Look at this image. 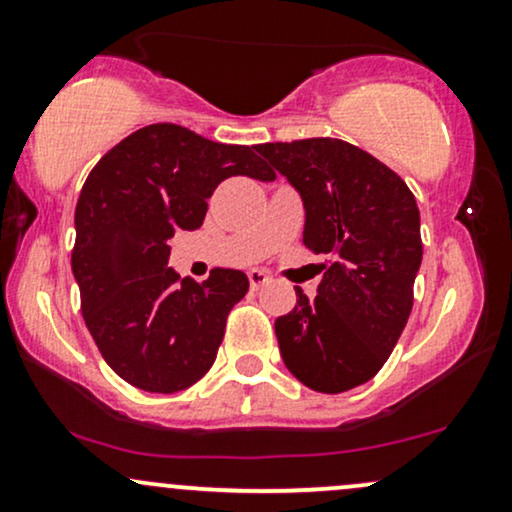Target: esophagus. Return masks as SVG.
Returning a JSON list of instances; mask_svg holds the SVG:
<instances>
[{
	"label": "esophagus",
	"mask_w": 512,
	"mask_h": 512,
	"mask_svg": "<svg viewBox=\"0 0 512 512\" xmlns=\"http://www.w3.org/2000/svg\"><path fill=\"white\" fill-rule=\"evenodd\" d=\"M248 279H250V286L252 291H257L260 286H264L269 281V276L262 272V269H252V272H248Z\"/></svg>",
	"instance_id": "obj_1"
}]
</instances>
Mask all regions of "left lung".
I'll use <instances>...</instances> for the list:
<instances>
[{"mask_svg":"<svg viewBox=\"0 0 512 512\" xmlns=\"http://www.w3.org/2000/svg\"><path fill=\"white\" fill-rule=\"evenodd\" d=\"M305 207L303 243L330 255L317 296L296 286L274 330L286 368L305 387L337 395L368 383L395 349L421 267L419 207L392 168L342 139L257 144Z\"/></svg>","mask_w":512,"mask_h":512,"instance_id":"left-lung-1","label":"left lung"}]
</instances>
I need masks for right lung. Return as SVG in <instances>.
I'll use <instances>...</instances> for the list:
<instances>
[{
	"label": "right lung",
	"mask_w": 512,
	"mask_h": 512,
	"mask_svg": "<svg viewBox=\"0 0 512 512\" xmlns=\"http://www.w3.org/2000/svg\"><path fill=\"white\" fill-rule=\"evenodd\" d=\"M233 175L274 180L250 146L158 122L93 166L76 202L72 272L81 313L110 368L146 392L187 390L214 366L228 313L250 289L238 269L197 284L168 267L175 231H195Z\"/></svg>",
	"instance_id": "add662e5"
}]
</instances>
